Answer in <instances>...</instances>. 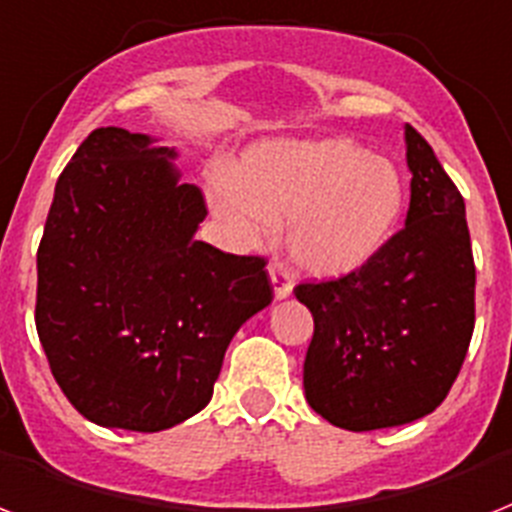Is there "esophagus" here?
<instances>
[{
	"label": "esophagus",
	"instance_id": "obj_1",
	"mask_svg": "<svg viewBox=\"0 0 512 512\" xmlns=\"http://www.w3.org/2000/svg\"><path fill=\"white\" fill-rule=\"evenodd\" d=\"M269 280H272V288H275V298L282 301V298H288L293 293V282H290V275L280 264H272L269 267Z\"/></svg>",
	"mask_w": 512,
	"mask_h": 512
}]
</instances>
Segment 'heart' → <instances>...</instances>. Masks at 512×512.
I'll return each instance as SVG.
<instances>
[{"label": "heart", "mask_w": 512, "mask_h": 512, "mask_svg": "<svg viewBox=\"0 0 512 512\" xmlns=\"http://www.w3.org/2000/svg\"><path fill=\"white\" fill-rule=\"evenodd\" d=\"M208 203L237 243L259 245L285 219V253L309 277L367 267L394 237L407 185L394 161L343 137L264 142L208 182Z\"/></svg>", "instance_id": "obj_1"}]
</instances>
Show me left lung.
<instances>
[{
	"label": "left lung",
	"mask_w": 512,
	"mask_h": 512,
	"mask_svg": "<svg viewBox=\"0 0 512 512\" xmlns=\"http://www.w3.org/2000/svg\"><path fill=\"white\" fill-rule=\"evenodd\" d=\"M404 145L412 174L404 230L354 275L296 288L314 317L306 402L346 431L431 415L463 367L476 322L463 195L410 124Z\"/></svg>",
	"instance_id": "8db88e82"
}]
</instances>
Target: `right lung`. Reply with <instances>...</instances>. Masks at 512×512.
Here are the masks:
<instances>
[{
  "label": "right lung",
  "mask_w": 512,
  "mask_h": 512,
  "mask_svg": "<svg viewBox=\"0 0 512 512\" xmlns=\"http://www.w3.org/2000/svg\"><path fill=\"white\" fill-rule=\"evenodd\" d=\"M174 147L94 129L55 185L36 253V333L68 402L102 428L198 415L224 351L272 304L267 261L195 240L203 195Z\"/></svg>",
  "instance_id": "obj_1"
}]
</instances>
